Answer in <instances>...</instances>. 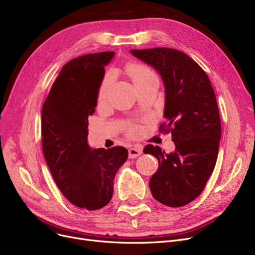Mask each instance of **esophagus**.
I'll return each mask as SVG.
<instances>
[{"mask_svg":"<svg viewBox=\"0 0 255 255\" xmlns=\"http://www.w3.org/2000/svg\"><path fill=\"white\" fill-rule=\"evenodd\" d=\"M141 154V149L138 148V146H133V148H130L128 150V155L129 158L133 159V158H136Z\"/></svg>","mask_w":255,"mask_h":255,"instance_id":"1","label":"esophagus"}]
</instances>
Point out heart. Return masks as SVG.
<instances>
[{
    "mask_svg": "<svg viewBox=\"0 0 255 255\" xmlns=\"http://www.w3.org/2000/svg\"><path fill=\"white\" fill-rule=\"evenodd\" d=\"M126 71L128 73V75L130 76V78L132 79V82L136 84L138 83L139 80H141L142 78L149 76V75H152L154 74L148 67H145L141 64H129L127 66L126 68ZM112 79H113V74L112 73H107L103 80L102 83L100 85V88H99V91H98V100L99 101H103L106 97V94H107V91H109V88H110V85L112 83ZM140 131V127L136 124H130L129 127H128V133L130 135L134 136V135H137L138 133Z\"/></svg>",
    "mask_w": 255,
    "mask_h": 255,
    "instance_id": "b5f03b06",
    "label": "heart"
}]
</instances>
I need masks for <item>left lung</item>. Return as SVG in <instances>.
<instances>
[{"mask_svg":"<svg viewBox=\"0 0 255 255\" xmlns=\"http://www.w3.org/2000/svg\"><path fill=\"white\" fill-rule=\"evenodd\" d=\"M131 53L161 75L166 123L159 130L171 133L176 145L169 154L153 144L143 149L159 163L150 180L152 195L164 206L183 207L203 192L217 161L221 122L215 92L202 67L180 50L155 47Z\"/></svg>","mask_w":255,"mask_h":255,"instance_id":"obj_1","label":"left lung"}]
</instances>
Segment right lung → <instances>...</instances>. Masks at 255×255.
Here are the masks:
<instances>
[{
    "label": "right lung",
    "mask_w": 255,
    "mask_h": 255,
    "mask_svg": "<svg viewBox=\"0 0 255 255\" xmlns=\"http://www.w3.org/2000/svg\"><path fill=\"white\" fill-rule=\"evenodd\" d=\"M114 55L89 53L65 64L42 106V150L51 176L70 203L88 211L111 202L116 173L128 158L124 146L91 150L88 144V118Z\"/></svg>",
    "instance_id": "add662e5"
}]
</instances>
